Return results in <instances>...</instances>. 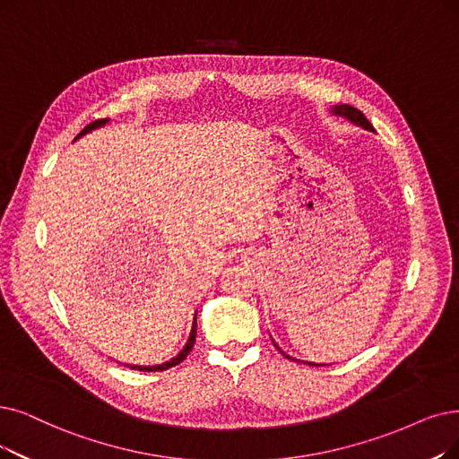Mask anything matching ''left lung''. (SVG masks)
Wrapping results in <instances>:
<instances>
[{"instance_id":"left-lung-1","label":"left lung","mask_w":459,"mask_h":459,"mask_svg":"<svg viewBox=\"0 0 459 459\" xmlns=\"http://www.w3.org/2000/svg\"><path fill=\"white\" fill-rule=\"evenodd\" d=\"M332 113L335 115V117H342V118H346L348 122H352V124H356V126H359V127H363V130H369V132H375L373 130V126H371V122L365 118V115L361 113V111H358L356 107H352V105H346V103H342V105H333L332 107ZM273 344L279 348V352L284 356V358H288V359H291V361H301V359H296V358H291V356H288L286 352H282L281 351V346L273 341ZM301 363H307V365H315V368H320L322 363H313V361H301Z\"/></svg>"}]
</instances>
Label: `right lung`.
<instances>
[{"mask_svg":"<svg viewBox=\"0 0 459 459\" xmlns=\"http://www.w3.org/2000/svg\"><path fill=\"white\" fill-rule=\"evenodd\" d=\"M108 122V118H101V120H96V122H91V124H88L84 130L75 137V141L79 139V137H82V135H86V134H90V132H94V130H98V127H103L105 124ZM197 318L194 316V322H192V329H190V335H188V341H186V344L182 346V351L175 356V358H171L169 361H163V363H158V365H135V363H122V365H126V368H130V369H134V371H144V373H152V371H166V369H169V368H175V365H178L182 359H186V356L190 354V351L194 348V342H195V335H197Z\"/></svg>","mask_w":459,"mask_h":459,"instance_id":"add662e5","label":"right lung"}]
</instances>
